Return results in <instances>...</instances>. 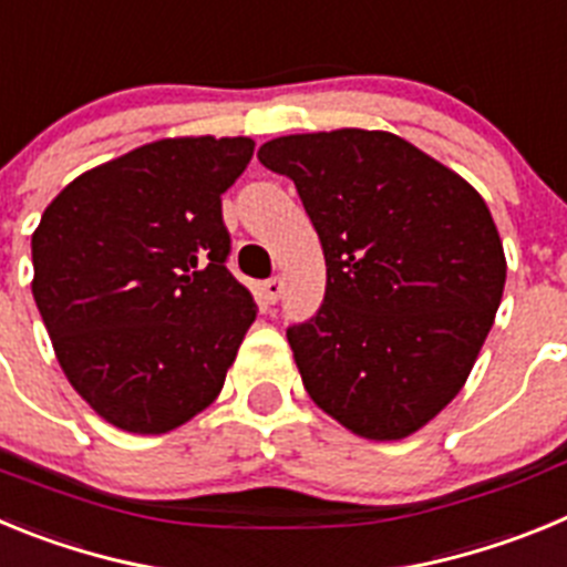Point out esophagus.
Returning <instances> with one entry per match:
<instances>
[{"mask_svg":"<svg viewBox=\"0 0 567 567\" xmlns=\"http://www.w3.org/2000/svg\"><path fill=\"white\" fill-rule=\"evenodd\" d=\"M280 295H284V280L280 278L264 280V298H267L269 303H278Z\"/></svg>","mask_w":567,"mask_h":567,"instance_id":"obj_1","label":"esophagus"}]
</instances>
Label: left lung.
Returning a JSON list of instances; mask_svg holds the SVG:
<instances>
[{"mask_svg": "<svg viewBox=\"0 0 567 567\" xmlns=\"http://www.w3.org/2000/svg\"><path fill=\"white\" fill-rule=\"evenodd\" d=\"M327 258L318 312L287 329L309 398L365 440H403L457 398L491 332L505 252L480 193L383 130L280 135Z\"/></svg>", "mask_w": 567, "mask_h": 567, "instance_id": "1", "label": "left lung"}]
</instances>
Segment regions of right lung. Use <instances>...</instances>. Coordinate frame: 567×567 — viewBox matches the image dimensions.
Segmentation results:
<instances>
[{
  "label": "right lung",
  "instance_id": "obj_1",
  "mask_svg": "<svg viewBox=\"0 0 567 567\" xmlns=\"http://www.w3.org/2000/svg\"><path fill=\"white\" fill-rule=\"evenodd\" d=\"M252 138L184 135L82 173L48 204L33 300L70 385L133 434L204 412L258 307L227 269L221 195Z\"/></svg>",
  "mask_w": 567,
  "mask_h": 567
}]
</instances>
